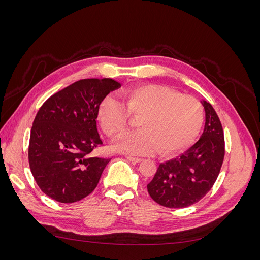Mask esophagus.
Segmentation results:
<instances>
[{
    "mask_svg": "<svg viewBox=\"0 0 260 260\" xmlns=\"http://www.w3.org/2000/svg\"><path fill=\"white\" fill-rule=\"evenodd\" d=\"M125 158H127L129 161L131 162H140L142 161V159L141 158H137V157H131V156H125Z\"/></svg>",
    "mask_w": 260,
    "mask_h": 260,
    "instance_id": "esophagus-1",
    "label": "esophagus"
}]
</instances>
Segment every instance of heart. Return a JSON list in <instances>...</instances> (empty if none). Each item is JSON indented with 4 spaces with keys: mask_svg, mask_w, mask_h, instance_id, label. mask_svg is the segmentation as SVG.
I'll use <instances>...</instances> for the list:
<instances>
[{
    "mask_svg": "<svg viewBox=\"0 0 260 260\" xmlns=\"http://www.w3.org/2000/svg\"><path fill=\"white\" fill-rule=\"evenodd\" d=\"M124 105L112 95L102 100L99 119L109 137H119L128 127L130 115L140 117V129L128 133L114 144L117 151L146 155L157 147L161 155L183 151L198 138L204 122V108L199 100L161 85L131 90Z\"/></svg>",
    "mask_w": 260,
    "mask_h": 260,
    "instance_id": "b5f03b06",
    "label": "heart"
}]
</instances>
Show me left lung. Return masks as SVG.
I'll list each match as a JSON object with an SVG mask.
<instances>
[{"label": "left lung", "instance_id": "left-lung-1", "mask_svg": "<svg viewBox=\"0 0 260 260\" xmlns=\"http://www.w3.org/2000/svg\"><path fill=\"white\" fill-rule=\"evenodd\" d=\"M205 125L200 140L177 158L161 162L147 191L161 206L184 208L198 203L216 182L224 158L221 122L212 107L202 101Z\"/></svg>", "mask_w": 260, "mask_h": 260}]
</instances>
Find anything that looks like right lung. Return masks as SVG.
<instances>
[{"label":"right lung","mask_w":260,"mask_h":260,"mask_svg":"<svg viewBox=\"0 0 260 260\" xmlns=\"http://www.w3.org/2000/svg\"><path fill=\"white\" fill-rule=\"evenodd\" d=\"M111 78L83 79L55 93L35 118L29 165L41 191L59 203H75L96 187L111 158L91 157L103 144L98 131L99 106L120 88Z\"/></svg>","instance_id":"obj_1"}]
</instances>
